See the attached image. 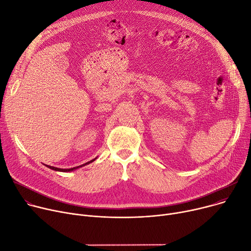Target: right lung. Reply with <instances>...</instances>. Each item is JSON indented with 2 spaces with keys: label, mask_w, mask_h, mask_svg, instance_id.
<instances>
[{
  "label": "right lung",
  "mask_w": 251,
  "mask_h": 251,
  "mask_svg": "<svg viewBox=\"0 0 251 251\" xmlns=\"http://www.w3.org/2000/svg\"><path fill=\"white\" fill-rule=\"evenodd\" d=\"M96 159V158H95ZM95 159H93V160H91V161H89V162H87V163H85V164H83V165H80V166H77V167H73V168H69V169H62V168H56V167H53V166H49V165H46L47 167H49V168H50V169H52V170H55V171H62V172H70V171H73V170H75V169H78V168H80V167H82V166H85V165H87V164H89V163H91V162H93V161H95Z\"/></svg>",
  "instance_id": "right-lung-1"
}]
</instances>
